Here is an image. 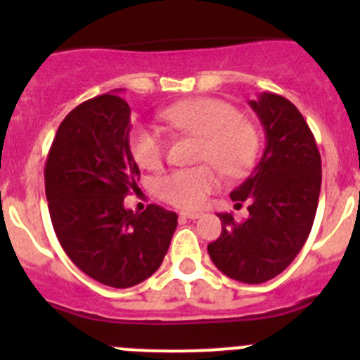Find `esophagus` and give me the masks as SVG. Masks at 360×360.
Returning <instances> with one entry per match:
<instances>
[{
  "instance_id": "1",
  "label": "esophagus",
  "mask_w": 360,
  "mask_h": 360,
  "mask_svg": "<svg viewBox=\"0 0 360 360\" xmlns=\"http://www.w3.org/2000/svg\"><path fill=\"white\" fill-rule=\"evenodd\" d=\"M179 216L183 217V219L195 221V219H198V217H202V212H181Z\"/></svg>"
}]
</instances>
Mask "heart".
Listing matches in <instances>:
<instances>
[{
    "mask_svg": "<svg viewBox=\"0 0 360 360\" xmlns=\"http://www.w3.org/2000/svg\"><path fill=\"white\" fill-rule=\"evenodd\" d=\"M160 118L172 129L200 136L198 160L212 163L226 176H242L256 160L259 148L256 127L224 101L214 97L181 101L160 112ZM129 148L143 169H157L165 157V139L151 125L134 127ZM212 165L172 170L155 181V193L179 209H200L221 184Z\"/></svg>",
    "mask_w": 360,
    "mask_h": 360,
    "instance_id": "obj_1",
    "label": "heart"
}]
</instances>
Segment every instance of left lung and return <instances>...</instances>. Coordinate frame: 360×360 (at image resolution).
<instances>
[{
    "label": "left lung",
    "instance_id": "left-lung-1",
    "mask_svg": "<svg viewBox=\"0 0 360 360\" xmlns=\"http://www.w3.org/2000/svg\"><path fill=\"white\" fill-rule=\"evenodd\" d=\"M249 106L264 129L259 163L230 193L235 207L249 202V217L237 223L217 214L219 238L207 245L217 270L244 284L277 277L310 235L321 193L322 165L315 137L291 101L263 92Z\"/></svg>",
    "mask_w": 360,
    "mask_h": 360
}]
</instances>
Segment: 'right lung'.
<instances>
[{
    "label": "right lung",
    "mask_w": 360,
    "mask_h": 360,
    "mask_svg": "<svg viewBox=\"0 0 360 360\" xmlns=\"http://www.w3.org/2000/svg\"><path fill=\"white\" fill-rule=\"evenodd\" d=\"M116 92L85 101L63 120L46 158L45 193L69 259L94 281L125 289L158 270L177 214L123 205L137 190L139 167L129 148L130 108Z\"/></svg>",
    "instance_id": "right-lung-1"
}]
</instances>
